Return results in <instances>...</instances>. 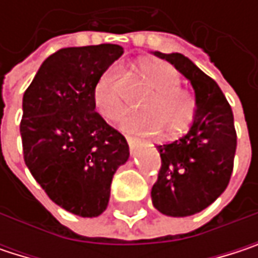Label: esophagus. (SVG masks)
<instances>
[{
    "instance_id": "1",
    "label": "esophagus",
    "mask_w": 258,
    "mask_h": 258,
    "mask_svg": "<svg viewBox=\"0 0 258 258\" xmlns=\"http://www.w3.org/2000/svg\"><path fill=\"white\" fill-rule=\"evenodd\" d=\"M127 142H128L130 152H131V155L134 157V155L137 154L139 146H140V140H139V139H134V137H127Z\"/></svg>"
}]
</instances>
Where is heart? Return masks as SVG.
<instances>
[{"label": "heart", "mask_w": 258, "mask_h": 258, "mask_svg": "<svg viewBox=\"0 0 258 258\" xmlns=\"http://www.w3.org/2000/svg\"><path fill=\"white\" fill-rule=\"evenodd\" d=\"M140 75L154 92L143 101L145 110L125 113L119 119V128L140 136H152L161 130L164 136L182 133L192 121L194 103L185 91L178 88V72L167 62L145 59L140 62ZM116 79V72L110 69L100 76L92 89L94 106L106 119H116L124 107Z\"/></svg>", "instance_id": "obj_1"}]
</instances>
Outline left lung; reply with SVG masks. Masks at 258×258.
I'll use <instances>...</instances> for the list:
<instances>
[{"mask_svg":"<svg viewBox=\"0 0 258 258\" xmlns=\"http://www.w3.org/2000/svg\"><path fill=\"white\" fill-rule=\"evenodd\" d=\"M186 79L196 98L192 124L180 139L157 146L161 157L152 205L167 217H189L212 205L227 188L236 152L233 112L214 79L182 53L152 52Z\"/></svg>","mask_w":258,"mask_h":258,"instance_id":"1","label":"left lung"}]
</instances>
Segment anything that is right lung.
<instances>
[{"mask_svg": "<svg viewBox=\"0 0 258 258\" xmlns=\"http://www.w3.org/2000/svg\"><path fill=\"white\" fill-rule=\"evenodd\" d=\"M124 53L119 44L67 47L50 55L24 94V158L49 199L94 218L109 203L110 183L128 161L125 137L95 112L92 89Z\"/></svg>", "mask_w": 258, "mask_h": 258, "instance_id": "add662e5", "label": "right lung"}]
</instances>
